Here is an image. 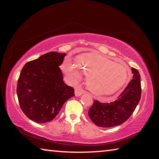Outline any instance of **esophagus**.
I'll use <instances>...</instances> for the list:
<instances>
[{
	"instance_id": "obj_1",
	"label": "esophagus",
	"mask_w": 159,
	"mask_h": 159,
	"mask_svg": "<svg viewBox=\"0 0 159 159\" xmlns=\"http://www.w3.org/2000/svg\"><path fill=\"white\" fill-rule=\"evenodd\" d=\"M84 93V91L80 88H77L75 90V95L77 96V97H78V96L81 95Z\"/></svg>"
}]
</instances>
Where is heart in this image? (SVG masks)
<instances>
[{
	"mask_svg": "<svg viewBox=\"0 0 159 159\" xmlns=\"http://www.w3.org/2000/svg\"><path fill=\"white\" fill-rule=\"evenodd\" d=\"M76 61L77 64L66 59L61 65L62 71L74 82L80 80L85 74L88 75V88L95 95L113 94L127 82L131 76L125 64H117L95 53L81 54Z\"/></svg>",
	"mask_w": 159,
	"mask_h": 159,
	"instance_id": "1",
	"label": "heart"
}]
</instances>
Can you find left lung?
<instances>
[{
    "label": "left lung",
    "mask_w": 159,
    "mask_h": 159,
    "mask_svg": "<svg viewBox=\"0 0 159 159\" xmlns=\"http://www.w3.org/2000/svg\"><path fill=\"white\" fill-rule=\"evenodd\" d=\"M133 79L117 100L111 103H101L94 100L88 115L96 125L112 127L125 122L131 117L141 99V76L135 68H131Z\"/></svg>",
    "instance_id": "8db88e82"
}]
</instances>
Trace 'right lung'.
<instances>
[{
	"label": "right lung",
	"mask_w": 159,
	"mask_h": 159,
	"mask_svg": "<svg viewBox=\"0 0 159 159\" xmlns=\"http://www.w3.org/2000/svg\"><path fill=\"white\" fill-rule=\"evenodd\" d=\"M65 53L50 52L24 66L18 80L19 104L26 116L38 123L54 119L64 103L74 95L66 85L59 66Z\"/></svg>",
	"instance_id": "1"
}]
</instances>
